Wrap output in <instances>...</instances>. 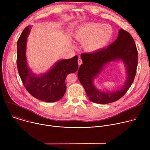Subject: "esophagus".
<instances>
[{
    "mask_svg": "<svg viewBox=\"0 0 150 150\" xmlns=\"http://www.w3.org/2000/svg\"><path fill=\"white\" fill-rule=\"evenodd\" d=\"M78 65H79V66L81 65V64L82 63V59H80V58H79L78 60Z\"/></svg>",
    "mask_w": 150,
    "mask_h": 150,
    "instance_id": "obj_1",
    "label": "esophagus"
}]
</instances>
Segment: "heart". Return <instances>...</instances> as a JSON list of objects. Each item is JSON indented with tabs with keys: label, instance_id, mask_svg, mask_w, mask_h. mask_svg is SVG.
<instances>
[{
	"label": "heart",
	"instance_id": "obj_1",
	"mask_svg": "<svg viewBox=\"0 0 150 150\" xmlns=\"http://www.w3.org/2000/svg\"><path fill=\"white\" fill-rule=\"evenodd\" d=\"M112 35V30L109 25L88 23L78 27L74 31L73 37L76 41L83 42L85 51L94 53L108 45Z\"/></svg>",
	"mask_w": 150,
	"mask_h": 150
}]
</instances>
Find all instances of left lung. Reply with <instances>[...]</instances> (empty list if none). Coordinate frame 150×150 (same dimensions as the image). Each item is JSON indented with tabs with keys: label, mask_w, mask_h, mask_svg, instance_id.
Returning <instances> with one entry per match:
<instances>
[{
	"label": "left lung",
	"mask_w": 150,
	"mask_h": 150,
	"mask_svg": "<svg viewBox=\"0 0 150 150\" xmlns=\"http://www.w3.org/2000/svg\"><path fill=\"white\" fill-rule=\"evenodd\" d=\"M82 64L78 71V78L83 87L89 99L98 104L115 102L127 92L134 82L138 64V50L131 35L121 29L117 39L107 49L81 55ZM121 59L127 70V79L119 90L105 93L98 91L93 84V79L101 71L103 67L110 61Z\"/></svg>",
	"instance_id": "left-lung-1"
}]
</instances>
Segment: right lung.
I'll return each mask as SVG.
<instances>
[{"label":"right lung","instance_id":"add662e5","mask_svg":"<svg viewBox=\"0 0 150 150\" xmlns=\"http://www.w3.org/2000/svg\"><path fill=\"white\" fill-rule=\"evenodd\" d=\"M31 25L21 33L17 41L16 64L20 78L28 93L34 97L46 102L60 100L67 90V76L78 69V56L57 62L47 72L34 74L28 68L26 58V46Z\"/></svg>","mask_w":150,"mask_h":150}]
</instances>
